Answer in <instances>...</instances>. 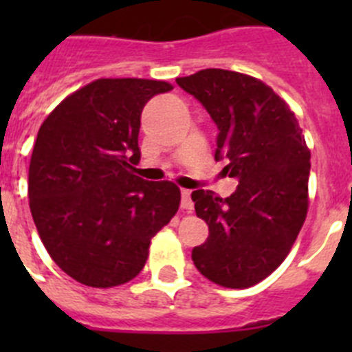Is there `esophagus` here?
Returning <instances> with one entry per match:
<instances>
[{"instance_id":"1","label":"esophagus","mask_w":352,"mask_h":352,"mask_svg":"<svg viewBox=\"0 0 352 352\" xmlns=\"http://www.w3.org/2000/svg\"><path fill=\"white\" fill-rule=\"evenodd\" d=\"M182 208L183 210L192 211L194 210V203H192V192L190 190H182Z\"/></svg>"}]
</instances>
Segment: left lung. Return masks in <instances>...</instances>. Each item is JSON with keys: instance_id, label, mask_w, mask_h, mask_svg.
I'll return each mask as SVG.
<instances>
[{"instance_id": "1", "label": "left lung", "mask_w": 352, "mask_h": 352, "mask_svg": "<svg viewBox=\"0 0 352 352\" xmlns=\"http://www.w3.org/2000/svg\"><path fill=\"white\" fill-rule=\"evenodd\" d=\"M214 125V160L226 158L234 194L192 192L210 227L194 247L195 268L214 284L245 289L275 272L296 241L309 208L310 151L296 116L270 86L239 72L206 68L176 79Z\"/></svg>"}]
</instances>
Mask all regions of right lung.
I'll list each match as a JSON object with an SVG mask.
<instances>
[{"mask_svg":"<svg viewBox=\"0 0 352 352\" xmlns=\"http://www.w3.org/2000/svg\"><path fill=\"white\" fill-rule=\"evenodd\" d=\"M164 80L98 79L43 121L30 162L28 197L49 256L89 287H114L144 268L151 238L179 208V188L133 174L139 126Z\"/></svg>","mask_w":352,"mask_h":352,"instance_id":"right-lung-1","label":"right lung"}]
</instances>
